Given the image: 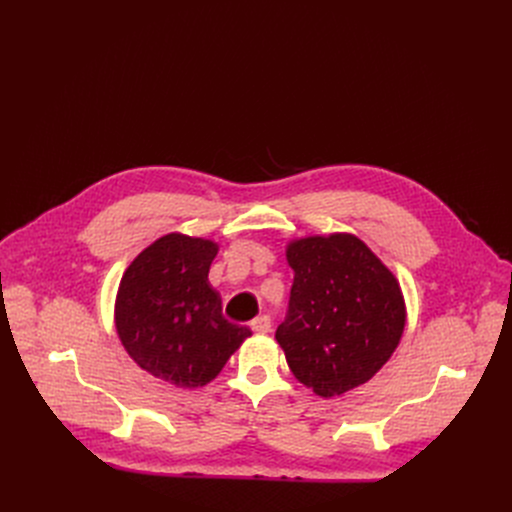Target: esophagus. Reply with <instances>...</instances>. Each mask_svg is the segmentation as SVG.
Instances as JSON below:
<instances>
[{"mask_svg":"<svg viewBox=\"0 0 512 512\" xmlns=\"http://www.w3.org/2000/svg\"><path fill=\"white\" fill-rule=\"evenodd\" d=\"M251 330L257 332V334H267L272 330V319L267 315H259L251 321Z\"/></svg>","mask_w":512,"mask_h":512,"instance_id":"1","label":"esophagus"}]
</instances>
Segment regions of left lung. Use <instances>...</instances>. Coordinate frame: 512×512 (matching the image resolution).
Here are the masks:
<instances>
[{"instance_id":"left-lung-1","label":"left lung","mask_w":512,"mask_h":512,"mask_svg":"<svg viewBox=\"0 0 512 512\" xmlns=\"http://www.w3.org/2000/svg\"><path fill=\"white\" fill-rule=\"evenodd\" d=\"M286 261L294 282L276 340L294 378L321 398L369 382L405 332L396 276L348 232L294 238Z\"/></svg>"}]
</instances>
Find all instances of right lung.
<instances>
[{"label":"right lung","mask_w":512,"mask_h":512,"mask_svg":"<svg viewBox=\"0 0 512 512\" xmlns=\"http://www.w3.org/2000/svg\"><path fill=\"white\" fill-rule=\"evenodd\" d=\"M220 245L170 232L153 240L122 274L114 324L130 359L176 388L209 384L253 332L222 313L209 267Z\"/></svg>","instance_id":"obj_1"}]
</instances>
